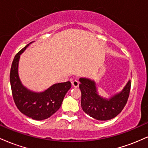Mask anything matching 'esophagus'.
Returning a JSON list of instances; mask_svg holds the SVG:
<instances>
[{
    "mask_svg": "<svg viewBox=\"0 0 148 148\" xmlns=\"http://www.w3.org/2000/svg\"><path fill=\"white\" fill-rule=\"evenodd\" d=\"M72 85L73 87L78 88L79 86V81H76V80H74V81H73L72 82Z\"/></svg>",
    "mask_w": 148,
    "mask_h": 148,
    "instance_id": "esophagus-1",
    "label": "esophagus"
}]
</instances>
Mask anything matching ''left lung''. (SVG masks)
Returning a JSON list of instances; mask_svg holds the SVG:
<instances>
[{"instance_id":"1","label":"left lung","mask_w":148,"mask_h":148,"mask_svg":"<svg viewBox=\"0 0 148 148\" xmlns=\"http://www.w3.org/2000/svg\"><path fill=\"white\" fill-rule=\"evenodd\" d=\"M81 108L86 114L95 120L104 121L114 118L126 105L131 88V80L121 91L109 98L100 96L95 81L88 78H80Z\"/></svg>"}]
</instances>
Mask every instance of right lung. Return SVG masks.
Wrapping results in <instances>:
<instances>
[{"label": "right lung", "instance_id": "add662e5", "mask_svg": "<svg viewBox=\"0 0 148 148\" xmlns=\"http://www.w3.org/2000/svg\"><path fill=\"white\" fill-rule=\"evenodd\" d=\"M15 56L10 74L13 99L18 109L28 118L35 120L49 118L60 108L66 93L72 87L69 81L52 85L43 92L30 90L23 85L18 76L20 56L30 44Z\"/></svg>", "mask_w": 148, "mask_h": 148}]
</instances>
